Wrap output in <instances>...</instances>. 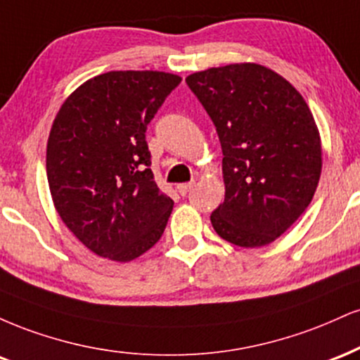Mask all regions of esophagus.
I'll list each match as a JSON object with an SVG mask.
<instances>
[{
    "label": "esophagus",
    "instance_id": "34e87169",
    "mask_svg": "<svg viewBox=\"0 0 360 360\" xmlns=\"http://www.w3.org/2000/svg\"><path fill=\"white\" fill-rule=\"evenodd\" d=\"M193 187V184H180L179 187H176V190H179L180 195H187V193L190 192V188Z\"/></svg>",
    "mask_w": 360,
    "mask_h": 360
}]
</instances>
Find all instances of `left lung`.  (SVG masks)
Returning a JSON list of instances; mask_svg holds the SVG:
<instances>
[{
    "instance_id": "obj_1",
    "label": "left lung",
    "mask_w": 360,
    "mask_h": 360,
    "mask_svg": "<svg viewBox=\"0 0 360 360\" xmlns=\"http://www.w3.org/2000/svg\"><path fill=\"white\" fill-rule=\"evenodd\" d=\"M217 129L226 198L210 215L227 243L261 248L305 212L322 173L314 114L285 77L259 63L185 79Z\"/></svg>"
}]
</instances>
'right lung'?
I'll return each mask as SVG.
<instances>
[{
    "mask_svg": "<svg viewBox=\"0 0 360 360\" xmlns=\"http://www.w3.org/2000/svg\"><path fill=\"white\" fill-rule=\"evenodd\" d=\"M181 82L158 70L89 79L58 109L46 143V179L58 215L97 256L136 259L162 238L173 200L151 172L146 126Z\"/></svg>",
    "mask_w": 360,
    "mask_h": 360,
    "instance_id": "obj_1",
    "label": "right lung"
}]
</instances>
